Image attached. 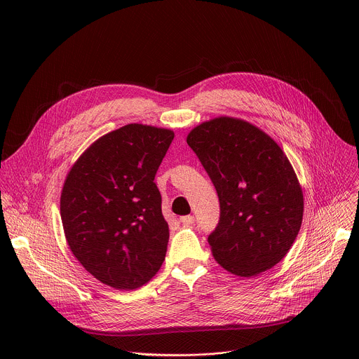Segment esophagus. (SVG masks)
Here are the masks:
<instances>
[{"label":"esophagus","mask_w":359,"mask_h":359,"mask_svg":"<svg viewBox=\"0 0 359 359\" xmlns=\"http://www.w3.org/2000/svg\"><path fill=\"white\" fill-rule=\"evenodd\" d=\"M180 222L184 226H190L194 223V216H183V217H180Z\"/></svg>","instance_id":"34e87169"}]
</instances>
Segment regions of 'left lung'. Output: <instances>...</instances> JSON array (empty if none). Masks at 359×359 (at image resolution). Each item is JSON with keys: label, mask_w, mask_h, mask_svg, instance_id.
Segmentation results:
<instances>
[{"label": "left lung", "mask_w": 359, "mask_h": 359, "mask_svg": "<svg viewBox=\"0 0 359 359\" xmlns=\"http://www.w3.org/2000/svg\"><path fill=\"white\" fill-rule=\"evenodd\" d=\"M187 144L213 182L220 219L208 241L227 271L252 277L280 263L299 231L304 197L280 146L233 118L194 128Z\"/></svg>", "instance_id": "1"}]
</instances>
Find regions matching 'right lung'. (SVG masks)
I'll list each match as a JSON object with an SVG mask.
<instances>
[{"label":"right lung","mask_w":359,"mask_h":359,"mask_svg":"<svg viewBox=\"0 0 359 359\" xmlns=\"http://www.w3.org/2000/svg\"><path fill=\"white\" fill-rule=\"evenodd\" d=\"M173 137L130 123L97 139L71 169L61 194L65 237L100 283L135 290L159 271L169 227L155 176Z\"/></svg>","instance_id":"obj_1"}]
</instances>
